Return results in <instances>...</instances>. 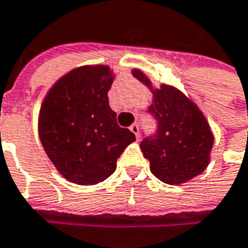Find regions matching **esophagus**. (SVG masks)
Wrapping results in <instances>:
<instances>
[{"label": "esophagus", "mask_w": 248, "mask_h": 248, "mask_svg": "<svg viewBox=\"0 0 248 248\" xmlns=\"http://www.w3.org/2000/svg\"><path fill=\"white\" fill-rule=\"evenodd\" d=\"M130 130L135 134L137 140H140V125H138V124H132L130 127Z\"/></svg>", "instance_id": "1"}]
</instances>
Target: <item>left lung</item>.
I'll return each instance as SVG.
<instances>
[{
	"instance_id": "8db88e82",
	"label": "left lung",
	"mask_w": 248,
	"mask_h": 248,
	"mask_svg": "<svg viewBox=\"0 0 248 248\" xmlns=\"http://www.w3.org/2000/svg\"><path fill=\"white\" fill-rule=\"evenodd\" d=\"M132 75L152 92L149 113L157 121V131L141 142L151 171L166 184H183L204 171L214 146L209 123L192 100L174 86L162 83L154 88L141 69Z\"/></svg>"
}]
</instances>
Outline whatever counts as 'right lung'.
Instances as JSON below:
<instances>
[{"mask_svg":"<svg viewBox=\"0 0 248 248\" xmlns=\"http://www.w3.org/2000/svg\"><path fill=\"white\" fill-rule=\"evenodd\" d=\"M114 74L108 65L71 69L51 86L39 113V137L60 174L79 186L111 176L135 135L117 124L107 92Z\"/></svg>","mask_w":248,"mask_h":248,"instance_id":"right-lung-1","label":"right lung"}]
</instances>
